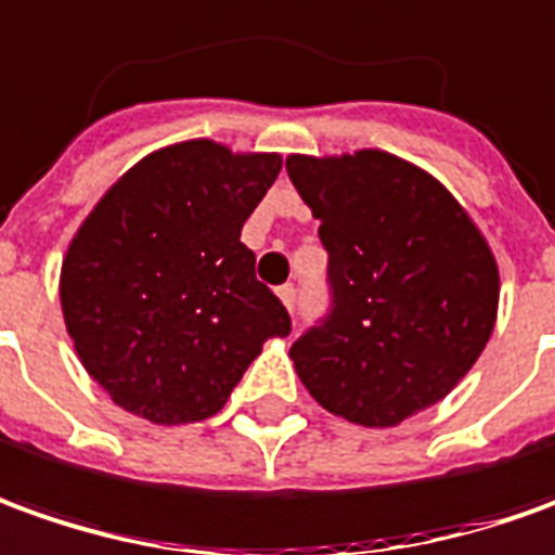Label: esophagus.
<instances>
[{
  "label": "esophagus",
  "mask_w": 555,
  "mask_h": 555,
  "mask_svg": "<svg viewBox=\"0 0 555 555\" xmlns=\"http://www.w3.org/2000/svg\"><path fill=\"white\" fill-rule=\"evenodd\" d=\"M278 296H281V301L286 305V311H293V308H296V286L293 284L281 286V289H278Z\"/></svg>",
  "instance_id": "34e87169"
}]
</instances>
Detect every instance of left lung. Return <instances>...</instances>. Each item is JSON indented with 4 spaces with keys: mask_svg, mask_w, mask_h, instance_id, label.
<instances>
[{
    "mask_svg": "<svg viewBox=\"0 0 555 555\" xmlns=\"http://www.w3.org/2000/svg\"><path fill=\"white\" fill-rule=\"evenodd\" d=\"M320 220L328 314L289 347L328 414L387 429L426 411L483 353L499 311V266L456 198L384 151L286 156Z\"/></svg>",
    "mask_w": 555,
    "mask_h": 555,
    "instance_id": "8db88e82",
    "label": "left lung"
}]
</instances>
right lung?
<instances>
[{"label": "right lung", "mask_w": 555, "mask_h": 555, "mask_svg": "<svg viewBox=\"0 0 555 555\" xmlns=\"http://www.w3.org/2000/svg\"><path fill=\"white\" fill-rule=\"evenodd\" d=\"M284 159L208 139L154 151L68 244L60 301L80 362L114 404L159 426L214 416L289 314L256 281L241 227Z\"/></svg>", "instance_id": "add662e5"}]
</instances>
